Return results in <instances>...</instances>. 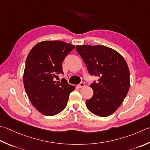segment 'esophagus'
Segmentation results:
<instances>
[{"label": "esophagus", "instance_id": "esophagus-1", "mask_svg": "<svg viewBox=\"0 0 150 150\" xmlns=\"http://www.w3.org/2000/svg\"><path fill=\"white\" fill-rule=\"evenodd\" d=\"M85 86V84L84 83H81L79 84H78V87L79 88H83Z\"/></svg>", "mask_w": 150, "mask_h": 150}]
</instances>
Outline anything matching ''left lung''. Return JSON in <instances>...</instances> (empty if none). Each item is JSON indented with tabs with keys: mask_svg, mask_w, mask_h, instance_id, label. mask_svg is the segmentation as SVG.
I'll use <instances>...</instances> for the list:
<instances>
[{
	"mask_svg": "<svg viewBox=\"0 0 150 150\" xmlns=\"http://www.w3.org/2000/svg\"><path fill=\"white\" fill-rule=\"evenodd\" d=\"M89 74L99 77L90 86L93 95L86 101L91 112L106 117L121 105L130 86L129 70L124 57L114 49L103 45H77Z\"/></svg>",
	"mask_w": 150,
	"mask_h": 150,
	"instance_id": "left-lung-1",
	"label": "left lung"
}]
</instances>
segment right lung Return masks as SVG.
Returning a JSON list of instances; mask_svg holds the SVG:
<instances>
[{
  "mask_svg": "<svg viewBox=\"0 0 150 150\" xmlns=\"http://www.w3.org/2000/svg\"><path fill=\"white\" fill-rule=\"evenodd\" d=\"M74 48L61 41H43L36 44L26 58L25 89L32 104L44 115L51 116L62 111L75 88L65 79L55 81L58 75L64 74L62 64Z\"/></svg>",
  "mask_w": 150,
  "mask_h": 150,
  "instance_id": "1",
  "label": "right lung"
}]
</instances>
